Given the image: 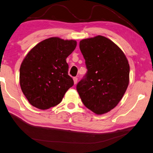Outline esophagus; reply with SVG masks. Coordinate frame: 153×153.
Here are the masks:
<instances>
[{"label":"esophagus","instance_id":"obj_1","mask_svg":"<svg viewBox=\"0 0 153 153\" xmlns=\"http://www.w3.org/2000/svg\"><path fill=\"white\" fill-rule=\"evenodd\" d=\"M73 81H74V84L75 85L77 83V82H78V78H76V77H74L73 78Z\"/></svg>","mask_w":153,"mask_h":153}]
</instances>
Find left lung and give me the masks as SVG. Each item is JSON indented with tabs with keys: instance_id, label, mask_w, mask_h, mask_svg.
I'll return each instance as SVG.
<instances>
[{
	"instance_id": "left-lung-1",
	"label": "left lung",
	"mask_w": 153,
	"mask_h": 153,
	"mask_svg": "<svg viewBox=\"0 0 153 153\" xmlns=\"http://www.w3.org/2000/svg\"><path fill=\"white\" fill-rule=\"evenodd\" d=\"M80 49L88 72L77 91L88 109L104 114L119 104L128 88V59L117 44L101 35L82 39Z\"/></svg>"
}]
</instances>
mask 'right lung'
I'll list each match as a JSON object with an SVG mask.
<instances>
[{
  "label": "right lung",
  "mask_w": 153,
  "mask_h": 153,
  "mask_svg": "<svg viewBox=\"0 0 153 153\" xmlns=\"http://www.w3.org/2000/svg\"><path fill=\"white\" fill-rule=\"evenodd\" d=\"M77 46L75 40L46 39L34 46L23 59L20 84L23 94L33 107L47 109L62 101L74 84L68 74L66 59Z\"/></svg>",
  "instance_id": "1"
}]
</instances>
